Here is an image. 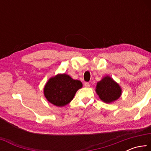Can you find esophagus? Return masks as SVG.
<instances>
[{
    "label": "esophagus",
    "mask_w": 151,
    "mask_h": 151,
    "mask_svg": "<svg viewBox=\"0 0 151 151\" xmlns=\"http://www.w3.org/2000/svg\"><path fill=\"white\" fill-rule=\"evenodd\" d=\"M85 87H89L90 86V84L88 83H85Z\"/></svg>",
    "instance_id": "34e87169"
}]
</instances>
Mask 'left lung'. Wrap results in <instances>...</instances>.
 I'll return each instance as SVG.
<instances>
[{
	"mask_svg": "<svg viewBox=\"0 0 151 151\" xmlns=\"http://www.w3.org/2000/svg\"><path fill=\"white\" fill-rule=\"evenodd\" d=\"M96 92L99 98L106 103H111L119 99L122 94L121 86L109 76L97 83Z\"/></svg>",
	"mask_w": 151,
	"mask_h": 151,
	"instance_id": "1",
	"label": "left lung"
}]
</instances>
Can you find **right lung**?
<instances>
[{
	"label": "right lung",
	"mask_w": 151,
	"mask_h": 151,
	"mask_svg": "<svg viewBox=\"0 0 151 151\" xmlns=\"http://www.w3.org/2000/svg\"><path fill=\"white\" fill-rule=\"evenodd\" d=\"M83 86L80 81L74 80L66 74H58L46 83L44 94L49 103L63 106L73 100L78 89Z\"/></svg>",
	"instance_id": "add662e5"
}]
</instances>
